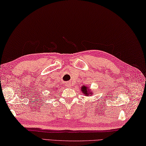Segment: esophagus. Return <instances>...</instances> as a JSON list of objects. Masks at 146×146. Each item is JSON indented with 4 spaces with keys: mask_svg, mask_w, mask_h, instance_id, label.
I'll return each instance as SVG.
<instances>
[{
    "mask_svg": "<svg viewBox=\"0 0 146 146\" xmlns=\"http://www.w3.org/2000/svg\"><path fill=\"white\" fill-rule=\"evenodd\" d=\"M65 85L67 87H70L71 86V83H70V82H66V83L65 84Z\"/></svg>",
    "mask_w": 146,
    "mask_h": 146,
    "instance_id": "1",
    "label": "esophagus"
}]
</instances>
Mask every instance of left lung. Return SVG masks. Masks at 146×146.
Masks as SVG:
<instances>
[{"mask_svg": "<svg viewBox=\"0 0 146 146\" xmlns=\"http://www.w3.org/2000/svg\"><path fill=\"white\" fill-rule=\"evenodd\" d=\"M81 90L82 93L86 96L93 95V92H92V90H90V88H88L87 86H85V85H84V86H82L81 87Z\"/></svg>", "mask_w": 146, "mask_h": 146, "instance_id": "1", "label": "left lung"}]
</instances>
